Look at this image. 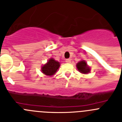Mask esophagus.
<instances>
[{
	"label": "esophagus",
	"mask_w": 122,
	"mask_h": 122,
	"mask_svg": "<svg viewBox=\"0 0 122 122\" xmlns=\"http://www.w3.org/2000/svg\"><path fill=\"white\" fill-rule=\"evenodd\" d=\"M66 62L67 63H70V62H71V60H70V59H66Z\"/></svg>",
	"instance_id": "34e87169"
}]
</instances>
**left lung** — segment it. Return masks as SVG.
I'll return each instance as SVG.
<instances>
[{"instance_id": "8db88e82", "label": "left lung", "mask_w": 122, "mask_h": 122, "mask_svg": "<svg viewBox=\"0 0 122 122\" xmlns=\"http://www.w3.org/2000/svg\"><path fill=\"white\" fill-rule=\"evenodd\" d=\"M76 67L79 72L83 74H87L90 71V68L84 60L79 61L76 64Z\"/></svg>"}]
</instances>
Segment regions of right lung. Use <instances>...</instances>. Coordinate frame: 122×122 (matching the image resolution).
<instances>
[{
    "mask_svg": "<svg viewBox=\"0 0 122 122\" xmlns=\"http://www.w3.org/2000/svg\"><path fill=\"white\" fill-rule=\"evenodd\" d=\"M60 66V64L58 61H55L53 58H51L47 63L42 66L41 71L44 75L52 76L57 71Z\"/></svg>",
    "mask_w": 122,
    "mask_h": 122,
    "instance_id": "obj_1",
    "label": "right lung"
}]
</instances>
